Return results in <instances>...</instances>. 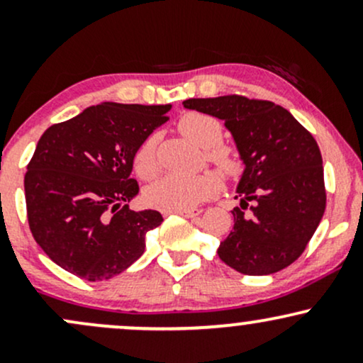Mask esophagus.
I'll list each match as a JSON object with an SVG mask.
<instances>
[{
    "label": "esophagus",
    "mask_w": 363,
    "mask_h": 363,
    "mask_svg": "<svg viewBox=\"0 0 363 363\" xmlns=\"http://www.w3.org/2000/svg\"><path fill=\"white\" fill-rule=\"evenodd\" d=\"M179 215H182V216H186V218H198L199 215H201V210H199V208H193V210H184V211H177Z\"/></svg>",
    "instance_id": "34e87169"
}]
</instances>
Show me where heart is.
I'll list each match as a JSON object with an SVG mask.
<instances>
[{
  "label": "heart",
  "mask_w": 363,
  "mask_h": 363,
  "mask_svg": "<svg viewBox=\"0 0 363 363\" xmlns=\"http://www.w3.org/2000/svg\"><path fill=\"white\" fill-rule=\"evenodd\" d=\"M179 131L186 136L187 140L193 141L199 148L208 150V157L213 164L225 174L235 172L237 160L230 153V150L223 147H216L222 141V124L213 116L203 114V112H187L179 119ZM136 174L143 179H150L157 174L158 160H157V138L148 136L143 143L140 145L135 153ZM218 189L215 177L203 174V176H177V174H169L157 179L145 189V201L157 210L176 211L191 210L198 206L199 203L206 201Z\"/></svg>",
  "instance_id": "1"
}]
</instances>
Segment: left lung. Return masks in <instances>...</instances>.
Masks as SVG:
<instances>
[{
    "instance_id": "8db88e82",
    "label": "left lung",
    "mask_w": 363,
    "mask_h": 363,
    "mask_svg": "<svg viewBox=\"0 0 363 363\" xmlns=\"http://www.w3.org/2000/svg\"><path fill=\"white\" fill-rule=\"evenodd\" d=\"M186 109L213 116L230 131L244 164L232 210L234 228L218 257L235 272L272 274L309 244L326 210L323 157L312 135L289 111L240 95L187 99ZM249 202L251 212L245 213Z\"/></svg>"
}]
</instances>
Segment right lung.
<instances>
[{
  "mask_svg": "<svg viewBox=\"0 0 363 363\" xmlns=\"http://www.w3.org/2000/svg\"><path fill=\"white\" fill-rule=\"evenodd\" d=\"M170 104L102 102L45 129L25 174L27 216L35 242L74 277L109 280L145 252L164 218L129 210L136 150L167 121Z\"/></svg>",
  "mask_w": 363,
  "mask_h": 363,
  "instance_id": "obj_1",
  "label": "right lung"
}]
</instances>
